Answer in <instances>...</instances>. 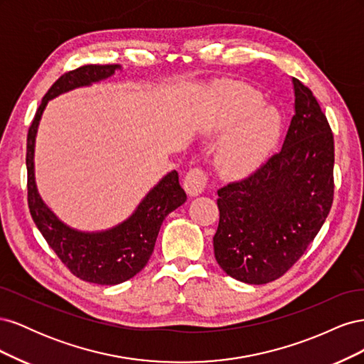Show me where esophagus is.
<instances>
[{"label": "esophagus", "instance_id": "1", "mask_svg": "<svg viewBox=\"0 0 364 364\" xmlns=\"http://www.w3.org/2000/svg\"><path fill=\"white\" fill-rule=\"evenodd\" d=\"M206 185H208V176L200 168H193L191 171L186 173L183 179V188L186 194L191 197L202 194L206 188Z\"/></svg>", "mask_w": 364, "mask_h": 364}]
</instances>
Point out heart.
<instances>
[{
	"label": "heart",
	"instance_id": "1",
	"mask_svg": "<svg viewBox=\"0 0 364 364\" xmlns=\"http://www.w3.org/2000/svg\"><path fill=\"white\" fill-rule=\"evenodd\" d=\"M262 95L245 83L215 86L203 129L215 135L234 127L217 151V168L225 178L257 171L277 147L282 117L274 106H262Z\"/></svg>",
	"mask_w": 364,
	"mask_h": 364
}]
</instances>
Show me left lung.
<instances>
[{
	"label": "left lung",
	"mask_w": 364,
	"mask_h": 364,
	"mask_svg": "<svg viewBox=\"0 0 364 364\" xmlns=\"http://www.w3.org/2000/svg\"><path fill=\"white\" fill-rule=\"evenodd\" d=\"M294 115L282 149L247 179L217 191L214 255L226 274L267 284L299 259L334 194V138L316 97L293 79Z\"/></svg>",
	"instance_id": "left-lung-1"
}]
</instances>
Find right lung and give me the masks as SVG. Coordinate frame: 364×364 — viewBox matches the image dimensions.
I'll return each instance as SVG.
<instances>
[{
  "mask_svg": "<svg viewBox=\"0 0 364 364\" xmlns=\"http://www.w3.org/2000/svg\"><path fill=\"white\" fill-rule=\"evenodd\" d=\"M118 70L121 65H85L60 75L42 98L27 135V188L33 222L73 274L100 285L121 284L144 269L164 218L186 200L178 171L173 170L153 186L124 222L97 232L65 225L42 200L35 179V142L46 106L60 94L106 80Z\"/></svg>",
  "mask_w": 364,
  "mask_h": 364,
  "instance_id": "obj_1",
  "label": "right lung"
}]
</instances>
